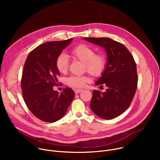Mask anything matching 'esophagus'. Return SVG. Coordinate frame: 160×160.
<instances>
[{
    "instance_id": "1",
    "label": "esophagus",
    "mask_w": 160,
    "mask_h": 160,
    "mask_svg": "<svg viewBox=\"0 0 160 160\" xmlns=\"http://www.w3.org/2000/svg\"><path fill=\"white\" fill-rule=\"evenodd\" d=\"M82 91H83L82 89H75V93L76 94H79L80 92H82Z\"/></svg>"
}]
</instances>
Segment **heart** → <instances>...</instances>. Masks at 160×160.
<instances>
[{
    "label": "heart",
    "mask_w": 160,
    "mask_h": 160,
    "mask_svg": "<svg viewBox=\"0 0 160 160\" xmlns=\"http://www.w3.org/2000/svg\"><path fill=\"white\" fill-rule=\"evenodd\" d=\"M76 59L84 63L86 70L95 77L100 76L106 67V60L103 55L95 54L94 49L87 45L80 44L72 51ZM56 66L60 73H65L68 68V57L64 52L60 53L56 61ZM89 80L88 77L71 76L66 79L67 84L72 87L82 88Z\"/></svg>",
    "instance_id": "1"
}]
</instances>
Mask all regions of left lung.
<instances>
[{
  "label": "left lung",
  "instance_id": "1",
  "mask_svg": "<svg viewBox=\"0 0 160 160\" xmlns=\"http://www.w3.org/2000/svg\"><path fill=\"white\" fill-rule=\"evenodd\" d=\"M83 39L103 48L107 56L105 69L95 83L96 85L104 84L107 89L104 92L93 90L90 108L102 119H113L126 111L135 95L138 87L135 62L120 42L106 37Z\"/></svg>",
  "mask_w": 160,
  "mask_h": 160
}]
</instances>
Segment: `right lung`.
<instances>
[{
  "instance_id": "add662e5",
  "label": "right lung",
  "mask_w": 160,
  "mask_h": 160,
  "mask_svg": "<svg viewBox=\"0 0 160 160\" xmlns=\"http://www.w3.org/2000/svg\"><path fill=\"white\" fill-rule=\"evenodd\" d=\"M72 40L42 43L30 52L25 61L21 78L22 96L33 115L42 121L51 123L62 118L75 97L69 87L61 94L53 89L60 74L56 59Z\"/></svg>"
}]
</instances>
